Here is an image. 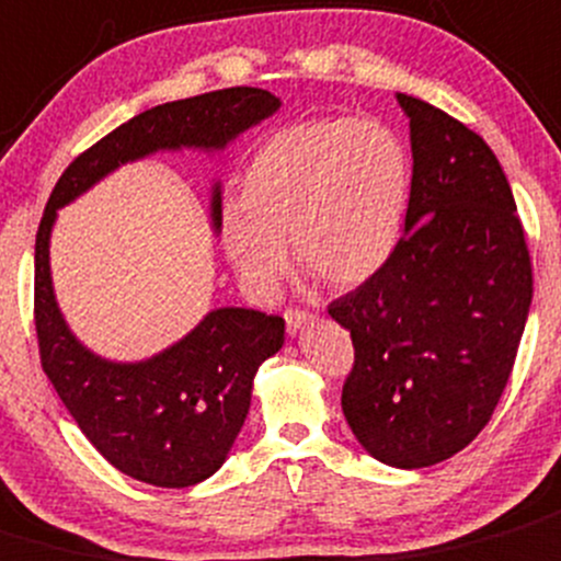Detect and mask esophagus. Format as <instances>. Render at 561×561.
I'll return each instance as SVG.
<instances>
[{
    "label": "esophagus",
    "mask_w": 561,
    "mask_h": 561,
    "mask_svg": "<svg viewBox=\"0 0 561 561\" xmlns=\"http://www.w3.org/2000/svg\"><path fill=\"white\" fill-rule=\"evenodd\" d=\"M309 320H312V312H307V309H301V307H287L285 309V323H287V331H290V334L301 331L304 325L309 323Z\"/></svg>",
    "instance_id": "34e87169"
}]
</instances>
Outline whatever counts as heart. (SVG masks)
Here are the masks:
<instances>
[{
  "instance_id": "heart-1",
  "label": "heart",
  "mask_w": 561,
  "mask_h": 561,
  "mask_svg": "<svg viewBox=\"0 0 561 561\" xmlns=\"http://www.w3.org/2000/svg\"><path fill=\"white\" fill-rule=\"evenodd\" d=\"M411 161L400 136L378 119L318 117L285 125L260 145L243 175V197L219 210V236L249 293L271 298L287 271L334 287L378 274L400 238Z\"/></svg>"
}]
</instances>
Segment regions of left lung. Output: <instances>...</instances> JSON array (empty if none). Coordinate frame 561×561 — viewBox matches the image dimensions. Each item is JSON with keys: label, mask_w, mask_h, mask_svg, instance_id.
<instances>
[{"label": "left lung", "mask_w": 561, "mask_h": 561, "mask_svg": "<svg viewBox=\"0 0 561 561\" xmlns=\"http://www.w3.org/2000/svg\"><path fill=\"white\" fill-rule=\"evenodd\" d=\"M397 101L413 153L405 236L329 314L353 340L342 383L353 436L380 463L425 469L491 422L535 279L513 188L485 139L433 103Z\"/></svg>", "instance_id": "obj_1"}]
</instances>
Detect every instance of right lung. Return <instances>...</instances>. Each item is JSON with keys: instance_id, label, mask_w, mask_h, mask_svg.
<instances>
[{"instance_id": "obj_1", "label": "right lung", "mask_w": 561, "mask_h": 561, "mask_svg": "<svg viewBox=\"0 0 561 561\" xmlns=\"http://www.w3.org/2000/svg\"><path fill=\"white\" fill-rule=\"evenodd\" d=\"M279 108L268 90L230 87L161 103L76 156L54 186L35 238V331L41 367L92 447L117 471L156 488L208 480L241 433L260 364L285 342V320L257 309L210 312L186 340L139 364L92 356L59 314L48 274L57 208L125 161L167 148H225ZM221 197L214 192L219 227Z\"/></svg>"}]
</instances>
